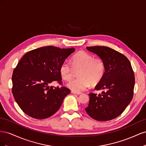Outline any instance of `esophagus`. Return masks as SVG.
<instances>
[{
  "instance_id": "34e87169",
  "label": "esophagus",
  "mask_w": 146,
  "mask_h": 146,
  "mask_svg": "<svg viewBox=\"0 0 146 146\" xmlns=\"http://www.w3.org/2000/svg\"><path fill=\"white\" fill-rule=\"evenodd\" d=\"M72 94H77V95H80V94H81L82 93L81 92H75V91H72Z\"/></svg>"
}]
</instances>
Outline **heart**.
Segmentation results:
<instances>
[{
    "label": "heart",
    "instance_id": "b5f03b06",
    "mask_svg": "<svg viewBox=\"0 0 146 146\" xmlns=\"http://www.w3.org/2000/svg\"><path fill=\"white\" fill-rule=\"evenodd\" d=\"M74 68L79 69L78 78L72 79L67 86L70 90L77 92L85 91L90 83L96 85L103 78L105 72V65L102 59L94 58L86 52H80L72 58V63L68 60H64L60 68V73L64 80L71 78Z\"/></svg>",
    "mask_w": 146,
    "mask_h": 146
}]
</instances>
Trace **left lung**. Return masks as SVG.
<instances>
[{
  "mask_svg": "<svg viewBox=\"0 0 146 146\" xmlns=\"http://www.w3.org/2000/svg\"><path fill=\"white\" fill-rule=\"evenodd\" d=\"M98 55L105 65L103 78L95 87L101 94H89L90 102L85 108L88 115L99 121H107L123 113L133 96L135 75L127 57L105 46L87 47Z\"/></svg>",
  "mask_w": 146,
  "mask_h": 146,
  "instance_id": "left-lung-1",
  "label": "left lung"
}]
</instances>
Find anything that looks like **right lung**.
Listing matches in <instances>:
<instances>
[{
	"label": "right lung",
	"instance_id": "obj_1",
	"mask_svg": "<svg viewBox=\"0 0 146 146\" xmlns=\"http://www.w3.org/2000/svg\"><path fill=\"white\" fill-rule=\"evenodd\" d=\"M74 51V48L42 47L28 52L17 63L12 76V93L28 116L46 119L59 110L70 90L48 85L56 82L62 85L60 66Z\"/></svg>",
	"mask_w": 146,
	"mask_h": 146
}]
</instances>
